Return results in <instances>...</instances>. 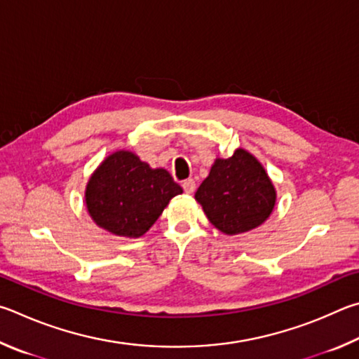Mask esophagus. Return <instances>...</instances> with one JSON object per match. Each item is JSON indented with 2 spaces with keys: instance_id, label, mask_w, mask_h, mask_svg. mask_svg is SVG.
<instances>
[{
  "instance_id": "esophagus-1",
  "label": "esophagus",
  "mask_w": 359,
  "mask_h": 359,
  "mask_svg": "<svg viewBox=\"0 0 359 359\" xmlns=\"http://www.w3.org/2000/svg\"><path fill=\"white\" fill-rule=\"evenodd\" d=\"M183 189L186 194H192L194 191H196V181H194L192 178L183 181Z\"/></svg>"
}]
</instances>
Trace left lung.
<instances>
[{"label":"left lung","mask_w":359,"mask_h":359,"mask_svg":"<svg viewBox=\"0 0 359 359\" xmlns=\"http://www.w3.org/2000/svg\"><path fill=\"white\" fill-rule=\"evenodd\" d=\"M196 200L217 230L236 235L266 221L276 191L262 163L248 151L236 149L229 159H216Z\"/></svg>","instance_id":"8db88e82"}]
</instances>
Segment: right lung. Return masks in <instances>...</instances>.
I'll list each match as a JSON object with an SVG mask.
<instances>
[{"label": "right lung", "instance_id": "obj_1", "mask_svg": "<svg viewBox=\"0 0 359 359\" xmlns=\"http://www.w3.org/2000/svg\"><path fill=\"white\" fill-rule=\"evenodd\" d=\"M181 192L167 170L151 168L129 151H116L93 173L85 197L99 227L118 236L138 238Z\"/></svg>", "mask_w": 359, "mask_h": 359}]
</instances>
